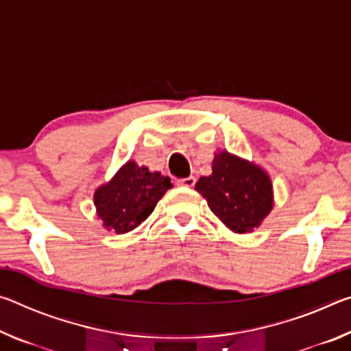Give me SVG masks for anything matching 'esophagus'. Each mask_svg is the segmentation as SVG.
I'll return each instance as SVG.
<instances>
[{
  "instance_id": "34e87169",
  "label": "esophagus",
  "mask_w": 351,
  "mask_h": 351,
  "mask_svg": "<svg viewBox=\"0 0 351 351\" xmlns=\"http://www.w3.org/2000/svg\"><path fill=\"white\" fill-rule=\"evenodd\" d=\"M195 182H197L195 176H187V178H181V180H176L178 186H182V187H193Z\"/></svg>"
}]
</instances>
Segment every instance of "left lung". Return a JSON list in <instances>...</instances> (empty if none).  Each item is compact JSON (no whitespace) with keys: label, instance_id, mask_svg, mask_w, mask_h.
<instances>
[{"label":"left lung","instance_id":"8db88e82","mask_svg":"<svg viewBox=\"0 0 351 351\" xmlns=\"http://www.w3.org/2000/svg\"><path fill=\"white\" fill-rule=\"evenodd\" d=\"M195 189L207 199L210 210L240 234L252 232L272 209L269 176L228 152L215 156L212 175L199 178Z\"/></svg>","mask_w":351,"mask_h":351}]
</instances>
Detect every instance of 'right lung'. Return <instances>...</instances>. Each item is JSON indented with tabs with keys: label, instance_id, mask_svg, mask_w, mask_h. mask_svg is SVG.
<instances>
[{
	"label": "right lung",
	"instance_id": "obj_1",
	"mask_svg": "<svg viewBox=\"0 0 351 351\" xmlns=\"http://www.w3.org/2000/svg\"><path fill=\"white\" fill-rule=\"evenodd\" d=\"M171 187L170 178L150 173L130 161L105 186L94 193L97 215L108 230L125 234L139 226Z\"/></svg>",
	"mask_w": 351,
	"mask_h": 351
}]
</instances>
